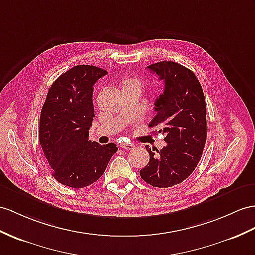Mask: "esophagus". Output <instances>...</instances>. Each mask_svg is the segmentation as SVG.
<instances>
[{
    "label": "esophagus",
    "instance_id": "obj_1",
    "mask_svg": "<svg viewBox=\"0 0 255 255\" xmlns=\"http://www.w3.org/2000/svg\"><path fill=\"white\" fill-rule=\"evenodd\" d=\"M120 147L122 149H127V150H131V149H133L135 146L134 144H132V142H121Z\"/></svg>",
    "mask_w": 255,
    "mask_h": 255
}]
</instances>
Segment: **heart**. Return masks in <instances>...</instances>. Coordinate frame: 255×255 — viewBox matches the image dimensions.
<instances>
[{
	"mask_svg": "<svg viewBox=\"0 0 255 255\" xmlns=\"http://www.w3.org/2000/svg\"><path fill=\"white\" fill-rule=\"evenodd\" d=\"M129 86H133V88H138L141 90L142 88V82L138 78H128L123 81V88H129Z\"/></svg>",
	"mask_w": 255,
	"mask_h": 255,
	"instance_id": "obj_1",
	"label": "heart"
}]
</instances>
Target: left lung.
Listing matches in <instances>:
<instances>
[{
  "label": "left lung",
  "instance_id": "left-lung-1",
  "mask_svg": "<svg viewBox=\"0 0 255 255\" xmlns=\"http://www.w3.org/2000/svg\"><path fill=\"white\" fill-rule=\"evenodd\" d=\"M147 68L164 82L149 128L159 127L166 145L161 150L146 146L150 159L139 174L153 187L167 188L185 181L201 159L207 140L206 99L199 80L188 68L175 61Z\"/></svg>",
  "mask_w": 255,
  "mask_h": 255
}]
</instances>
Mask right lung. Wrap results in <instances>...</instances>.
Instances as JSON below:
<instances>
[{
  "mask_svg": "<svg viewBox=\"0 0 255 255\" xmlns=\"http://www.w3.org/2000/svg\"><path fill=\"white\" fill-rule=\"evenodd\" d=\"M107 71L79 65L55 80L40 116L39 139L56 181L72 188L95 183L117 152L114 142L89 140L94 115L93 91Z\"/></svg>",
  "mask_w": 255,
  "mask_h": 255,
  "instance_id": "obj_1",
  "label": "right lung"
}]
</instances>
